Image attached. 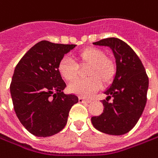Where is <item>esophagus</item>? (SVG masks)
Instances as JSON below:
<instances>
[{
    "instance_id": "obj_1",
    "label": "esophagus",
    "mask_w": 158,
    "mask_h": 158,
    "mask_svg": "<svg viewBox=\"0 0 158 158\" xmlns=\"http://www.w3.org/2000/svg\"><path fill=\"white\" fill-rule=\"evenodd\" d=\"M79 102L80 103H90L91 100L90 99H85L83 97H79Z\"/></svg>"
}]
</instances>
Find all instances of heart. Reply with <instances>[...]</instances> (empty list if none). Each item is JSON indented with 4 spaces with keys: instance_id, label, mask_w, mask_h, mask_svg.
<instances>
[{
    "instance_id": "1",
    "label": "heart",
    "mask_w": 158,
    "mask_h": 158,
    "mask_svg": "<svg viewBox=\"0 0 158 158\" xmlns=\"http://www.w3.org/2000/svg\"><path fill=\"white\" fill-rule=\"evenodd\" d=\"M76 59L80 64L89 65L86 71V79H76L69 83L70 92L83 97H90L99 91L101 83L107 85L114 78L116 66L112 59L106 57L105 52L99 48L87 47L76 55ZM58 72L62 78L71 81L76 75L75 63L67 57H63L58 63Z\"/></svg>"
}]
</instances>
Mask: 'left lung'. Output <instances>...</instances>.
Wrapping results in <instances>:
<instances>
[{
	"label": "left lung",
	"mask_w": 158,
	"mask_h": 158,
	"mask_svg": "<svg viewBox=\"0 0 158 158\" xmlns=\"http://www.w3.org/2000/svg\"><path fill=\"white\" fill-rule=\"evenodd\" d=\"M93 44L111 48L116 73L110 88L104 92L106 99L101 100L103 113L92 116L91 123L101 132L123 135L135 126L142 114L147 102L148 77L137 54L122 40L106 38Z\"/></svg>",
	"instance_id": "left-lung-1"
}]
</instances>
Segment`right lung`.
<instances>
[{"mask_svg": "<svg viewBox=\"0 0 158 158\" xmlns=\"http://www.w3.org/2000/svg\"><path fill=\"white\" fill-rule=\"evenodd\" d=\"M75 44L41 41L34 45L15 67L10 83L14 110L20 123L37 137L59 132L67 122L75 94H65L67 86L58 72V63Z\"/></svg>", "mask_w": 158, "mask_h": 158, "instance_id": "1", "label": "right lung"}]
</instances>
